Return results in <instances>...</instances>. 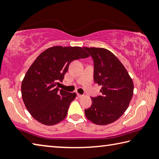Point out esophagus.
I'll use <instances>...</instances> for the list:
<instances>
[{
	"mask_svg": "<svg viewBox=\"0 0 159 159\" xmlns=\"http://www.w3.org/2000/svg\"><path fill=\"white\" fill-rule=\"evenodd\" d=\"M77 96L79 97V98H83V97H84V95H80V94H79V93H77Z\"/></svg>",
	"mask_w": 159,
	"mask_h": 159,
	"instance_id": "esophagus-1",
	"label": "esophagus"
}]
</instances>
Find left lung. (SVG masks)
Masks as SVG:
<instances>
[{
	"label": "left lung",
	"mask_w": 159,
	"mask_h": 159,
	"mask_svg": "<svg viewBox=\"0 0 159 159\" xmlns=\"http://www.w3.org/2000/svg\"><path fill=\"white\" fill-rule=\"evenodd\" d=\"M94 61V80L102 85V95L92 98L85 109L88 120L96 125L114 122L124 114L133 95L134 85L125 66L111 51L102 48H84Z\"/></svg>",
	"instance_id": "1"
}]
</instances>
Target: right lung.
<instances>
[{
	"label": "right lung",
	"mask_w": 159,
	"mask_h": 159,
	"mask_svg": "<svg viewBox=\"0 0 159 159\" xmlns=\"http://www.w3.org/2000/svg\"><path fill=\"white\" fill-rule=\"evenodd\" d=\"M89 56L84 48L77 46H53L38 56L21 87L24 103L32 117L46 125L65 118L76 94L59 89V81H62L72 61Z\"/></svg>",
	"instance_id": "add662e5"
}]
</instances>
